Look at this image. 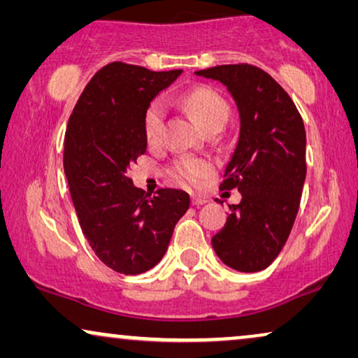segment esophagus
Wrapping results in <instances>:
<instances>
[{
	"mask_svg": "<svg viewBox=\"0 0 358 358\" xmlns=\"http://www.w3.org/2000/svg\"><path fill=\"white\" fill-rule=\"evenodd\" d=\"M192 203H194V205H197V207H199V205L207 203V200L202 199V197H199V195H192Z\"/></svg>",
	"mask_w": 358,
	"mask_h": 358,
	"instance_id": "esophagus-1",
	"label": "esophagus"
}]
</instances>
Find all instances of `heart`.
<instances>
[{
    "label": "heart",
    "instance_id": "1",
    "mask_svg": "<svg viewBox=\"0 0 358 358\" xmlns=\"http://www.w3.org/2000/svg\"><path fill=\"white\" fill-rule=\"evenodd\" d=\"M184 104L192 112L195 120L205 130L213 125H224L228 119L229 107L224 97L210 86H197L184 96ZM166 117V106L163 99H155L148 106L143 117L145 136L150 143L159 140L161 129ZM174 176L185 182L195 184L207 178L213 171V164L202 158H180L174 164Z\"/></svg>",
    "mask_w": 358,
    "mask_h": 358
}]
</instances>
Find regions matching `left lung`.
<instances>
[{"instance_id": "8db88e82", "label": "left lung", "mask_w": 358, "mask_h": 358, "mask_svg": "<svg viewBox=\"0 0 358 358\" xmlns=\"http://www.w3.org/2000/svg\"><path fill=\"white\" fill-rule=\"evenodd\" d=\"M227 86L239 112V138L220 189H238L217 256L239 272L271 266L285 246L306 178V131L287 91L261 68L238 63L195 71Z\"/></svg>"}]
</instances>
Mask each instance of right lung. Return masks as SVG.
I'll return each mask as SVG.
<instances>
[{
  "label": "right lung",
  "mask_w": 358,
  "mask_h": 358,
  "mask_svg": "<svg viewBox=\"0 0 358 358\" xmlns=\"http://www.w3.org/2000/svg\"><path fill=\"white\" fill-rule=\"evenodd\" d=\"M180 73L109 63L91 78L68 120L63 166L81 229L96 256L125 275L163 259L190 205L184 190L151 195L129 178L148 145L145 112Z\"/></svg>",
  "instance_id": "right-lung-1"
}]
</instances>
